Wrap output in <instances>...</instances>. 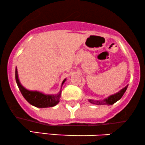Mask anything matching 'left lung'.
<instances>
[{"label":"left lung","instance_id":"left-lung-1","mask_svg":"<svg viewBox=\"0 0 145 145\" xmlns=\"http://www.w3.org/2000/svg\"><path fill=\"white\" fill-rule=\"evenodd\" d=\"M128 85L125 86L123 89H122L119 92H117L115 94H113L110 95L109 97H108L106 99H103V100H94V99H89V101L90 103L93 104L95 105H112L114 103L116 102L117 101H119V99L122 97V96L123 95L125 92L126 91V90L127 89Z\"/></svg>","mask_w":145,"mask_h":145}]
</instances>
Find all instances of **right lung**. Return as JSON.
I'll return each instance as SVG.
<instances>
[{
  "label": "right lung",
  "instance_id": "add662e5",
  "mask_svg": "<svg viewBox=\"0 0 145 145\" xmlns=\"http://www.w3.org/2000/svg\"><path fill=\"white\" fill-rule=\"evenodd\" d=\"M16 80L22 95L30 104L37 108L53 107L59 104L61 96V89L59 93L56 95H46L37 91H29L25 89L21 84L18 78L17 67L16 68ZM66 79L63 81L61 86L65 82Z\"/></svg>",
  "mask_w": 145,
  "mask_h": 145
}]
</instances>
